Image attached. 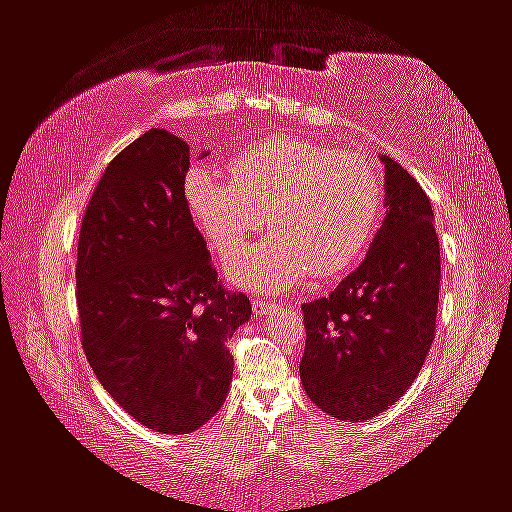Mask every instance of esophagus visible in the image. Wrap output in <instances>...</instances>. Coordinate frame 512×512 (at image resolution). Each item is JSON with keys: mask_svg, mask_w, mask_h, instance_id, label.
Instances as JSON below:
<instances>
[{"mask_svg": "<svg viewBox=\"0 0 512 512\" xmlns=\"http://www.w3.org/2000/svg\"><path fill=\"white\" fill-rule=\"evenodd\" d=\"M273 305H276V299H253L255 315H264V312H269Z\"/></svg>", "mask_w": 512, "mask_h": 512, "instance_id": "obj_1", "label": "esophagus"}]
</instances>
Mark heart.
Segmentation results:
<instances>
[{
	"label": "heart",
	"mask_w": 512,
	"mask_h": 512,
	"mask_svg": "<svg viewBox=\"0 0 512 512\" xmlns=\"http://www.w3.org/2000/svg\"><path fill=\"white\" fill-rule=\"evenodd\" d=\"M186 200L220 257L262 230L266 213L276 232L236 255L227 276L257 292H280L312 271L322 280L340 276L363 257L381 216V179L358 151L287 137L236 158L232 179L190 167Z\"/></svg>",
	"instance_id": "b5f03b06"
}]
</instances>
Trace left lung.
Returning <instances> with one entry per match:
<instances>
[{"mask_svg":"<svg viewBox=\"0 0 512 512\" xmlns=\"http://www.w3.org/2000/svg\"><path fill=\"white\" fill-rule=\"evenodd\" d=\"M386 218L368 255L329 296L303 303L301 384L319 409L361 423L421 372L439 305V239L418 181L381 154Z\"/></svg>","mask_w":512,"mask_h":512,"instance_id":"obj_1","label":"left lung"}]
</instances>
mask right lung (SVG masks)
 <instances>
[{
	"label": "right lung",
	"mask_w": 512,
	"mask_h": 512,
	"mask_svg": "<svg viewBox=\"0 0 512 512\" xmlns=\"http://www.w3.org/2000/svg\"><path fill=\"white\" fill-rule=\"evenodd\" d=\"M188 151L151 128L105 167L75 266L91 370L126 414L163 434L195 432L223 407L227 340L253 312L246 294L220 285L190 216Z\"/></svg>",
	"instance_id": "right-lung-1"
}]
</instances>
